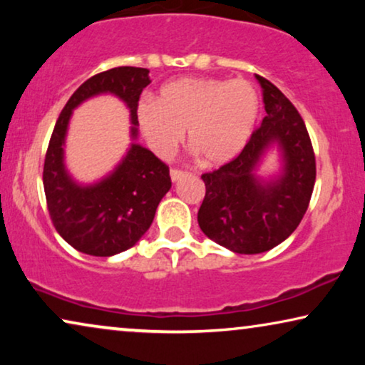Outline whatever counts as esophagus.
<instances>
[{
    "label": "esophagus",
    "instance_id": "esophagus-1",
    "mask_svg": "<svg viewBox=\"0 0 365 365\" xmlns=\"http://www.w3.org/2000/svg\"><path fill=\"white\" fill-rule=\"evenodd\" d=\"M169 174H171V181L173 182H176L181 178L187 176V173L186 171H181V169H171V173H169Z\"/></svg>",
    "mask_w": 365,
    "mask_h": 365
}]
</instances>
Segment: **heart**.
I'll return each instance as SVG.
<instances>
[{
    "mask_svg": "<svg viewBox=\"0 0 365 365\" xmlns=\"http://www.w3.org/2000/svg\"><path fill=\"white\" fill-rule=\"evenodd\" d=\"M138 123L149 146L168 156L182 141L209 166L236 158L259 116V94L246 79L181 78L159 89L158 103L138 104Z\"/></svg>",
    "mask_w": 365,
    "mask_h": 365,
    "instance_id": "obj_1",
    "label": "heart"
}]
</instances>
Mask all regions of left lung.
Wrapping results in <instances>:
<instances>
[{"label": "left lung", "mask_w": 365, "mask_h": 365, "mask_svg": "<svg viewBox=\"0 0 365 365\" xmlns=\"http://www.w3.org/2000/svg\"><path fill=\"white\" fill-rule=\"evenodd\" d=\"M262 88L266 118L232 161L202 174L206 196L199 207L201 231L219 246L237 254H259L276 247L296 231L316 182V156L301 114L266 78ZM277 143L282 174L264 182L255 169L269 147Z\"/></svg>", "instance_id": "1"}]
</instances>
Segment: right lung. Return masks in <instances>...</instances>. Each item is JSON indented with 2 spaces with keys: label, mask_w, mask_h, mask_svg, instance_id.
<instances>
[{
  "label": "right lung",
  "mask_w": 365,
  "mask_h": 365,
  "mask_svg": "<svg viewBox=\"0 0 365 365\" xmlns=\"http://www.w3.org/2000/svg\"><path fill=\"white\" fill-rule=\"evenodd\" d=\"M149 83L146 68L119 66L94 74L73 93L53 129L43 169L48 211L59 236L79 252L109 257L133 247L171 189L169 168L136 143L111 174L94 184L76 182L64 166V141L74 108L98 94L118 96L131 113V138L136 139L138 101Z\"/></svg>",
  "instance_id": "add662e5"
}]
</instances>
